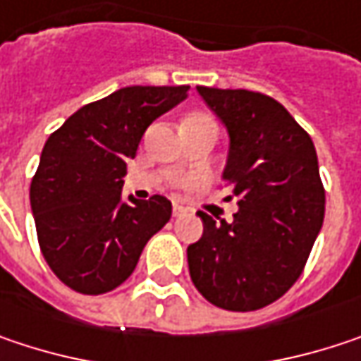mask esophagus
<instances>
[{
  "label": "esophagus",
  "instance_id": "1",
  "mask_svg": "<svg viewBox=\"0 0 361 361\" xmlns=\"http://www.w3.org/2000/svg\"><path fill=\"white\" fill-rule=\"evenodd\" d=\"M181 214H185V209H183L181 204H178V202H176V204H173V216H181Z\"/></svg>",
  "mask_w": 361,
  "mask_h": 361
}]
</instances>
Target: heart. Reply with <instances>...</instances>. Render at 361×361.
I'll return each mask as SVG.
<instances>
[{
    "instance_id": "b5f03b06",
    "label": "heart",
    "mask_w": 361,
    "mask_h": 361,
    "mask_svg": "<svg viewBox=\"0 0 361 361\" xmlns=\"http://www.w3.org/2000/svg\"><path fill=\"white\" fill-rule=\"evenodd\" d=\"M190 121H213V119H211V117H207V115H190V117L185 119V123H190Z\"/></svg>"
}]
</instances>
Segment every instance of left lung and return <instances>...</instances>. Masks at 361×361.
Wrapping results in <instances>:
<instances>
[{
  "mask_svg": "<svg viewBox=\"0 0 361 361\" xmlns=\"http://www.w3.org/2000/svg\"><path fill=\"white\" fill-rule=\"evenodd\" d=\"M225 123L223 180L238 200L233 221L198 211L204 231L188 246L196 289L216 308L260 310L302 275L324 221V188L308 132L262 92L198 86Z\"/></svg>",
  "mask_w": 361,
  "mask_h": 361,
  "instance_id": "1",
  "label": "left lung"
}]
</instances>
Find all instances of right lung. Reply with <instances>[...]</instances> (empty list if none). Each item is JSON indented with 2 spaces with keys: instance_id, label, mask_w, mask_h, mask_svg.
Masks as SVG:
<instances>
[{
  "instance_id": "right-lung-1",
  "label": "right lung",
  "mask_w": 361,
  "mask_h": 361,
  "mask_svg": "<svg viewBox=\"0 0 361 361\" xmlns=\"http://www.w3.org/2000/svg\"><path fill=\"white\" fill-rule=\"evenodd\" d=\"M190 86H126L70 115L45 142L30 183L41 252L63 285L84 295L114 291L147 242L171 219L165 196L123 200L128 161L147 128Z\"/></svg>"
}]
</instances>
